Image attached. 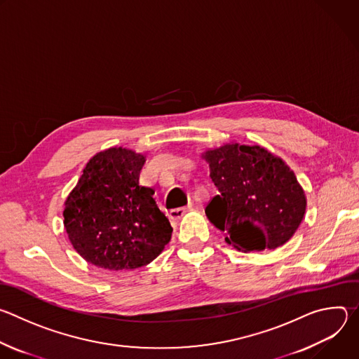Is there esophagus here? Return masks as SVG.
Returning <instances> with one entry per match:
<instances>
[{
	"mask_svg": "<svg viewBox=\"0 0 359 359\" xmlns=\"http://www.w3.org/2000/svg\"><path fill=\"white\" fill-rule=\"evenodd\" d=\"M190 210H193L191 204H187V206H184V208H179V209L170 210V212H169V217H170L172 220H179V219L183 217V215H186V213L190 212Z\"/></svg>",
	"mask_w": 359,
	"mask_h": 359,
	"instance_id": "1",
	"label": "esophagus"
}]
</instances>
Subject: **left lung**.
<instances>
[{
  "mask_svg": "<svg viewBox=\"0 0 359 359\" xmlns=\"http://www.w3.org/2000/svg\"><path fill=\"white\" fill-rule=\"evenodd\" d=\"M201 158L219 190L204 212L229 244L244 252L274 250L294 236L306 197L281 158L237 142L209 149Z\"/></svg>",
  "mask_w": 359,
  "mask_h": 359,
  "instance_id": "obj_1",
  "label": "left lung"
}]
</instances>
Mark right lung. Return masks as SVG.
<instances>
[{
	"instance_id": "right-lung-1",
	"label": "right lung",
	"mask_w": 359,
	"mask_h": 359,
	"mask_svg": "<svg viewBox=\"0 0 359 359\" xmlns=\"http://www.w3.org/2000/svg\"><path fill=\"white\" fill-rule=\"evenodd\" d=\"M143 153L126 147L99 151L65 200L64 226L76 252L108 271L147 266L170 241L172 226L155 190L139 184Z\"/></svg>"
}]
</instances>
